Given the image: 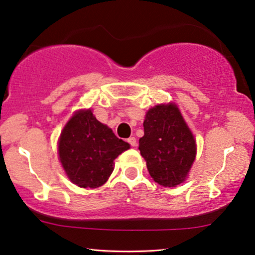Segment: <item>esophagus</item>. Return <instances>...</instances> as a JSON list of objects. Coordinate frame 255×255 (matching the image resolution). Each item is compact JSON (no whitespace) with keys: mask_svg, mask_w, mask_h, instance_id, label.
<instances>
[{"mask_svg":"<svg viewBox=\"0 0 255 255\" xmlns=\"http://www.w3.org/2000/svg\"><path fill=\"white\" fill-rule=\"evenodd\" d=\"M128 141L131 146H137V139H135L134 137H130L128 139Z\"/></svg>","mask_w":255,"mask_h":255,"instance_id":"obj_1","label":"esophagus"}]
</instances>
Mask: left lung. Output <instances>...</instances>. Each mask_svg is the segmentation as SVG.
<instances>
[{
    "instance_id": "left-lung-1",
    "label": "left lung",
    "mask_w": 255,
    "mask_h": 255,
    "mask_svg": "<svg viewBox=\"0 0 255 255\" xmlns=\"http://www.w3.org/2000/svg\"><path fill=\"white\" fill-rule=\"evenodd\" d=\"M139 151L160 186L176 187L187 179L196 156V141L175 103L158 104L146 113Z\"/></svg>"
}]
</instances>
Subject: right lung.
I'll return each mask as SVG.
<instances>
[{
    "mask_svg": "<svg viewBox=\"0 0 255 255\" xmlns=\"http://www.w3.org/2000/svg\"><path fill=\"white\" fill-rule=\"evenodd\" d=\"M130 148L92 110H79L61 131L59 159L68 179L81 188H99L114 170V160Z\"/></svg>",
    "mask_w": 255,
    "mask_h": 255,
    "instance_id": "add662e5",
    "label": "right lung"
}]
</instances>
